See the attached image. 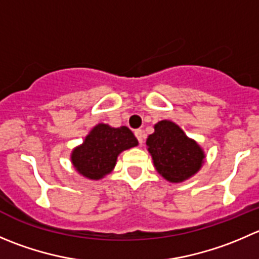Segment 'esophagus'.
<instances>
[{
	"mask_svg": "<svg viewBox=\"0 0 259 259\" xmlns=\"http://www.w3.org/2000/svg\"><path fill=\"white\" fill-rule=\"evenodd\" d=\"M135 137H137L139 144H143V142H144V133H143V130H135Z\"/></svg>",
	"mask_w": 259,
	"mask_h": 259,
	"instance_id": "esophagus-1",
	"label": "esophagus"
}]
</instances>
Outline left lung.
<instances>
[{
    "mask_svg": "<svg viewBox=\"0 0 259 259\" xmlns=\"http://www.w3.org/2000/svg\"><path fill=\"white\" fill-rule=\"evenodd\" d=\"M147 147L157 172L173 183L183 182L196 175L205 159L202 148L169 120L154 125Z\"/></svg>",
    "mask_w": 259,
    "mask_h": 259,
    "instance_id": "left-lung-1",
    "label": "left lung"
}]
</instances>
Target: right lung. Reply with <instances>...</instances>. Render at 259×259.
<instances>
[{"instance_id": "1", "label": "right lung", "mask_w": 259, "mask_h": 259, "mask_svg": "<svg viewBox=\"0 0 259 259\" xmlns=\"http://www.w3.org/2000/svg\"><path fill=\"white\" fill-rule=\"evenodd\" d=\"M138 140L126 126L111 127L99 124L72 152L71 160L77 172L90 180H101L114 169L122 150L137 147Z\"/></svg>"}]
</instances>
